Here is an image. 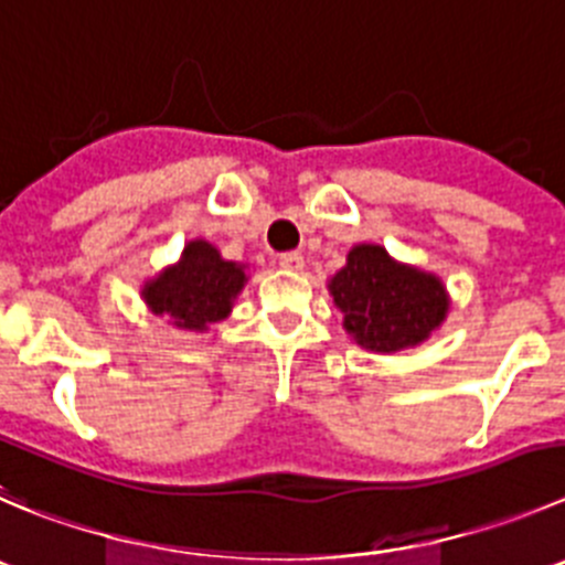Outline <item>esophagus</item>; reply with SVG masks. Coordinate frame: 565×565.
Returning a JSON list of instances; mask_svg holds the SVG:
<instances>
[{
    "instance_id": "34e87169",
    "label": "esophagus",
    "mask_w": 565,
    "mask_h": 565,
    "mask_svg": "<svg viewBox=\"0 0 565 565\" xmlns=\"http://www.w3.org/2000/svg\"><path fill=\"white\" fill-rule=\"evenodd\" d=\"M278 265H281L284 270H303V256L295 250L281 253V256H278Z\"/></svg>"
}]
</instances>
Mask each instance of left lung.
Returning a JSON list of instances; mask_svg holds the SVG:
<instances>
[{
	"label": "left lung",
	"instance_id": "1",
	"mask_svg": "<svg viewBox=\"0 0 565 565\" xmlns=\"http://www.w3.org/2000/svg\"><path fill=\"white\" fill-rule=\"evenodd\" d=\"M345 331L365 351L395 354L424 342L449 312L437 276L395 262L382 245H354L329 281Z\"/></svg>",
	"mask_w": 565,
	"mask_h": 565
}]
</instances>
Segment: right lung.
Instances as JSON below:
<instances>
[{
  "label": "right lung",
  "mask_w": 565,
  "mask_h": 565,
  "mask_svg": "<svg viewBox=\"0 0 565 565\" xmlns=\"http://www.w3.org/2000/svg\"><path fill=\"white\" fill-rule=\"evenodd\" d=\"M245 281V265L225 262L217 247L194 239L183 247L178 265L145 284L141 298L152 315L167 318L178 329L205 331L228 318Z\"/></svg>",
  "instance_id": "right-lung-1"
}]
</instances>
